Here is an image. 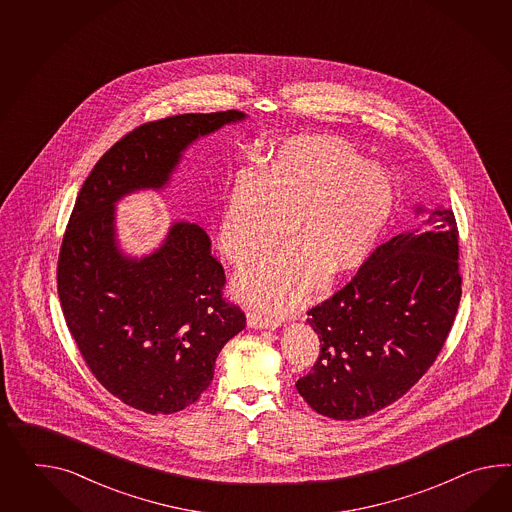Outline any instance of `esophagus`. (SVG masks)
Instances as JSON below:
<instances>
[{
	"mask_svg": "<svg viewBox=\"0 0 512 512\" xmlns=\"http://www.w3.org/2000/svg\"><path fill=\"white\" fill-rule=\"evenodd\" d=\"M248 327H251V329H275L277 322L270 320V318H264L261 314L250 312L248 314Z\"/></svg>",
	"mask_w": 512,
	"mask_h": 512,
	"instance_id": "esophagus-1",
	"label": "esophagus"
}]
</instances>
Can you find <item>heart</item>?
<instances>
[{"mask_svg":"<svg viewBox=\"0 0 512 512\" xmlns=\"http://www.w3.org/2000/svg\"><path fill=\"white\" fill-rule=\"evenodd\" d=\"M394 183L381 164L362 161L337 138L300 135L268 157L259 177H237L218 231L227 261L244 266L272 250L287 225L296 244L235 281L253 309L294 311L327 279L370 257L394 211Z\"/></svg>","mask_w":512,"mask_h":512,"instance_id":"b5f03b06","label":"heart"}]
</instances>
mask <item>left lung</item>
<instances>
[{"label": "left lung", "mask_w": 512, "mask_h": 512, "mask_svg": "<svg viewBox=\"0 0 512 512\" xmlns=\"http://www.w3.org/2000/svg\"><path fill=\"white\" fill-rule=\"evenodd\" d=\"M424 227L381 244L346 287L307 312L320 338L311 372L296 383L312 411L359 420L401 398L429 370L461 301L453 212L416 207Z\"/></svg>", "instance_id": "8db88e82"}]
</instances>
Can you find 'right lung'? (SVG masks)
Returning <instances> with one entry per match:
<instances>
[{
    "mask_svg": "<svg viewBox=\"0 0 512 512\" xmlns=\"http://www.w3.org/2000/svg\"><path fill=\"white\" fill-rule=\"evenodd\" d=\"M246 118L179 114L140 125L101 157L75 200L57 268L64 320L96 379L138 411L172 414L198 401L246 316L222 298L224 268L201 225L172 222L155 250L129 255L116 203L161 192L196 140Z\"/></svg>",
    "mask_w": 512,
    "mask_h": 512,
    "instance_id": "add662e5",
    "label": "right lung"
}]
</instances>
